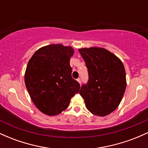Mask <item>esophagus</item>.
<instances>
[{"mask_svg":"<svg viewBox=\"0 0 148 148\" xmlns=\"http://www.w3.org/2000/svg\"><path fill=\"white\" fill-rule=\"evenodd\" d=\"M77 81H78V82L80 84H81V79H77Z\"/></svg>","mask_w":148,"mask_h":148,"instance_id":"34e87169","label":"esophagus"}]
</instances>
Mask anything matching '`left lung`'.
<instances>
[{
  "mask_svg": "<svg viewBox=\"0 0 148 148\" xmlns=\"http://www.w3.org/2000/svg\"><path fill=\"white\" fill-rule=\"evenodd\" d=\"M86 64L89 80L79 94L93 115L103 117L114 111L127 86L126 73L121 60L101 47L79 49Z\"/></svg>",
  "mask_w": 148,
  "mask_h": 148,
  "instance_id": "1",
  "label": "left lung"
}]
</instances>
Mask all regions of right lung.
I'll use <instances>...</instances> for the list:
<instances>
[{
	"label": "right lung",
	"mask_w": 148,
	"mask_h": 148,
	"mask_svg": "<svg viewBox=\"0 0 148 148\" xmlns=\"http://www.w3.org/2000/svg\"><path fill=\"white\" fill-rule=\"evenodd\" d=\"M74 49L61 44L42 47L30 58L25 72V87L35 106L53 116L64 111L80 84L72 77Z\"/></svg>",
	"instance_id": "obj_1"
}]
</instances>
